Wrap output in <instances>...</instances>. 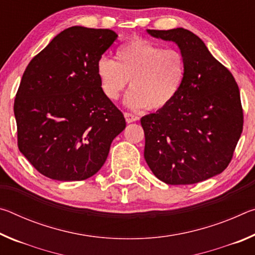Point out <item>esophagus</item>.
Masks as SVG:
<instances>
[{
	"label": "esophagus",
	"instance_id": "esophagus-1",
	"mask_svg": "<svg viewBox=\"0 0 255 255\" xmlns=\"http://www.w3.org/2000/svg\"><path fill=\"white\" fill-rule=\"evenodd\" d=\"M125 118H126V122L128 124L135 123V122H138V120H139V117H138V116L132 115V114H130V112H125Z\"/></svg>",
	"mask_w": 255,
	"mask_h": 255
}]
</instances>
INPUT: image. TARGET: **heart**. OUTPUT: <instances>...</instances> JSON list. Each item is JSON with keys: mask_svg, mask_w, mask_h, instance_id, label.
Returning <instances> with one entry per match:
<instances>
[{"mask_svg": "<svg viewBox=\"0 0 255 255\" xmlns=\"http://www.w3.org/2000/svg\"><path fill=\"white\" fill-rule=\"evenodd\" d=\"M101 90L116 101L130 81L126 103L132 109L161 110L170 105L182 88L185 58L179 49L133 38L116 51V60L102 56L97 63Z\"/></svg>", "mask_w": 255, "mask_h": 255, "instance_id": "obj_1", "label": "heart"}]
</instances>
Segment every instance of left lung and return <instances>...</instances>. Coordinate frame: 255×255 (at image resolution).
<instances>
[{"label": "left lung", "instance_id": "1", "mask_svg": "<svg viewBox=\"0 0 255 255\" xmlns=\"http://www.w3.org/2000/svg\"><path fill=\"white\" fill-rule=\"evenodd\" d=\"M147 32L179 46L185 58V76L169 106L140 119L146 163L157 179L171 185L198 183L222 173L243 130L234 76L189 30Z\"/></svg>", "mask_w": 255, "mask_h": 255}]
</instances>
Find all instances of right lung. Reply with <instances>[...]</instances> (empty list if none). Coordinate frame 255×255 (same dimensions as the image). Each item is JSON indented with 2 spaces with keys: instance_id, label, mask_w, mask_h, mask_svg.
<instances>
[{
  "instance_id": "right-lung-1",
  "label": "right lung",
  "mask_w": 255,
  "mask_h": 255,
  "mask_svg": "<svg viewBox=\"0 0 255 255\" xmlns=\"http://www.w3.org/2000/svg\"><path fill=\"white\" fill-rule=\"evenodd\" d=\"M118 34L71 27L30 60L14 99L18 147L47 178L82 181L101 169L123 112L103 94L97 63Z\"/></svg>"
}]
</instances>
